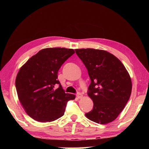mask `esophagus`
Wrapping results in <instances>:
<instances>
[{"label": "esophagus", "mask_w": 149, "mask_h": 149, "mask_svg": "<svg viewBox=\"0 0 149 149\" xmlns=\"http://www.w3.org/2000/svg\"><path fill=\"white\" fill-rule=\"evenodd\" d=\"M76 96H77V99H81V98L83 97V95H82L81 93H77Z\"/></svg>", "instance_id": "obj_1"}]
</instances>
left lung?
Instances as JSON below:
<instances>
[{
	"label": "left lung",
	"mask_w": 149,
	"mask_h": 149,
	"mask_svg": "<svg viewBox=\"0 0 149 149\" xmlns=\"http://www.w3.org/2000/svg\"><path fill=\"white\" fill-rule=\"evenodd\" d=\"M75 50L91 81L87 94L93 100V108L85 116L100 124L112 122L130 99L132 84L129 73L118 58L106 50Z\"/></svg>",
	"instance_id": "1"
}]
</instances>
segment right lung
<instances>
[{
	"instance_id": "add662e5",
	"label": "right lung",
	"mask_w": 149,
	"mask_h": 149,
	"mask_svg": "<svg viewBox=\"0 0 149 149\" xmlns=\"http://www.w3.org/2000/svg\"><path fill=\"white\" fill-rule=\"evenodd\" d=\"M74 50L47 48L30 58L16 78L17 97L26 112L40 122H50L64 114L66 103L75 96L65 93L58 80V72ZM59 87L56 89V86Z\"/></svg>"
}]
</instances>
